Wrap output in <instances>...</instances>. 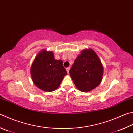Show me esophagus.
I'll return each mask as SVG.
<instances>
[{
    "mask_svg": "<svg viewBox=\"0 0 133 133\" xmlns=\"http://www.w3.org/2000/svg\"><path fill=\"white\" fill-rule=\"evenodd\" d=\"M69 70H70V67H67V68H66V71H67V73H68V74H69Z\"/></svg>",
    "mask_w": 133,
    "mask_h": 133,
    "instance_id": "obj_1",
    "label": "esophagus"
}]
</instances>
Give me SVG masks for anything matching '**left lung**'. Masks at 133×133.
Returning <instances> with one entry per match:
<instances>
[{
    "label": "left lung",
    "instance_id": "left-lung-1",
    "mask_svg": "<svg viewBox=\"0 0 133 133\" xmlns=\"http://www.w3.org/2000/svg\"><path fill=\"white\" fill-rule=\"evenodd\" d=\"M76 87L82 92H88L99 85L103 68L96 53L91 49L81 51L69 71Z\"/></svg>",
    "mask_w": 133,
    "mask_h": 133
}]
</instances>
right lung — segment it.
<instances>
[{"label":"right lung","mask_w":133,"mask_h":133,"mask_svg":"<svg viewBox=\"0 0 133 133\" xmlns=\"http://www.w3.org/2000/svg\"><path fill=\"white\" fill-rule=\"evenodd\" d=\"M30 72L35 85L46 92L56 90L67 74L62 60H56L54 53L46 50H42L35 57Z\"/></svg>","instance_id":"add662e5"}]
</instances>
